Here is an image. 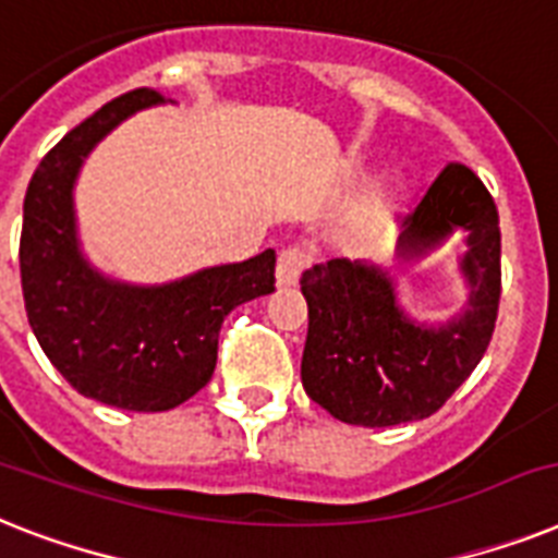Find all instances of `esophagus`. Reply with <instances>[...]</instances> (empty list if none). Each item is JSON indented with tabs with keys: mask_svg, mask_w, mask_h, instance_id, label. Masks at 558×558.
<instances>
[{
	"mask_svg": "<svg viewBox=\"0 0 558 558\" xmlns=\"http://www.w3.org/2000/svg\"><path fill=\"white\" fill-rule=\"evenodd\" d=\"M310 252L301 246H287L283 252L278 255V269H275V275H278V283L280 287H294L298 283V278H301V271L310 266Z\"/></svg>",
	"mask_w": 558,
	"mask_h": 558,
	"instance_id": "34e87169",
	"label": "esophagus"
}]
</instances>
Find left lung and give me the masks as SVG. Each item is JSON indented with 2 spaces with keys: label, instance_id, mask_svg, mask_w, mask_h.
<instances>
[{
  "label": "left lung",
  "instance_id": "8db88e82",
  "mask_svg": "<svg viewBox=\"0 0 558 558\" xmlns=\"http://www.w3.org/2000/svg\"><path fill=\"white\" fill-rule=\"evenodd\" d=\"M398 223L404 255H418L459 226L468 229L461 269L470 306L433 329L398 310L396 289L375 266L335 257L303 271L301 292L310 306L303 389L329 415L357 427H392L441 410L478 366L499 315V211L473 169L447 162Z\"/></svg>",
  "mask_w": 558,
  "mask_h": 558
}]
</instances>
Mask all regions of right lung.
I'll use <instances>...</instances> for the list:
<instances>
[{
    "label": "right lung",
    "instance_id": "right-lung-1",
    "mask_svg": "<svg viewBox=\"0 0 558 558\" xmlns=\"http://www.w3.org/2000/svg\"><path fill=\"white\" fill-rule=\"evenodd\" d=\"M162 99L134 88L68 131L31 177L20 238L25 312L45 355L76 392L134 412L171 410L206 387L226 315L275 292L271 248L154 289L106 280L80 257L71 211L80 162L117 122Z\"/></svg>",
    "mask_w": 558,
    "mask_h": 558
}]
</instances>
